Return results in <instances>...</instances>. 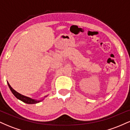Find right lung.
<instances>
[{
  "label": "right lung",
  "instance_id": "add662e5",
  "mask_svg": "<svg viewBox=\"0 0 130 130\" xmlns=\"http://www.w3.org/2000/svg\"><path fill=\"white\" fill-rule=\"evenodd\" d=\"M7 84H8V86L9 88H10V90L11 91V92H12V93L13 95L15 96V97L16 98H18V99L19 100L22 101V102L25 103H27V104H36V103H40L41 102V101H42L44 99V98L46 97V96H47V95H46V96H44V97L41 98V99L40 100H35V99H32V98H30V97H28V96H24V95H22V94L18 93V92H16V90H14V89H13L12 87H11V86H10V84L8 83V82H7Z\"/></svg>",
  "mask_w": 130,
  "mask_h": 130
}]
</instances>
